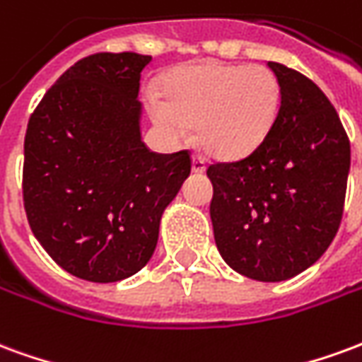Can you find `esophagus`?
<instances>
[{
  "label": "esophagus",
  "instance_id": "1",
  "mask_svg": "<svg viewBox=\"0 0 362 362\" xmlns=\"http://www.w3.org/2000/svg\"><path fill=\"white\" fill-rule=\"evenodd\" d=\"M192 170L196 174H202L205 170V160L202 155H194L192 157Z\"/></svg>",
  "mask_w": 362,
  "mask_h": 362
}]
</instances>
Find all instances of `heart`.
Wrapping results in <instances>:
<instances>
[{
	"instance_id": "b5f03b06",
	"label": "heart",
	"mask_w": 362,
	"mask_h": 362,
	"mask_svg": "<svg viewBox=\"0 0 362 362\" xmlns=\"http://www.w3.org/2000/svg\"><path fill=\"white\" fill-rule=\"evenodd\" d=\"M163 96H149V112L166 135L184 139L197 122L205 149L236 158L267 137L279 114L281 85L266 66L202 62L174 69Z\"/></svg>"
}]
</instances>
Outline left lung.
<instances>
[{"label":"left lung","instance_id":"1","mask_svg":"<svg viewBox=\"0 0 362 362\" xmlns=\"http://www.w3.org/2000/svg\"><path fill=\"white\" fill-rule=\"evenodd\" d=\"M281 85L275 124L250 155L213 163V235L250 279L295 277L327 250L341 223L351 145L341 119L306 75L267 62Z\"/></svg>","mask_w":362,"mask_h":362}]
</instances>
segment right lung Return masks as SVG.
<instances>
[{
	"instance_id": "add662e5",
	"label": "right lung",
	"mask_w": 362,
	"mask_h": 362,
	"mask_svg": "<svg viewBox=\"0 0 362 362\" xmlns=\"http://www.w3.org/2000/svg\"><path fill=\"white\" fill-rule=\"evenodd\" d=\"M151 56L100 52L67 69L28 119L23 202L50 258L114 283L153 256L165 207L192 170L189 151L141 141L139 79Z\"/></svg>"
}]
</instances>
